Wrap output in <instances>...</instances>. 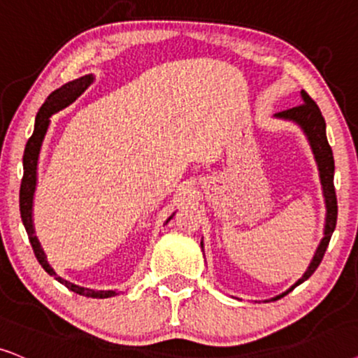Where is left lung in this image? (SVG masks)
Wrapping results in <instances>:
<instances>
[{"label": "left lung", "mask_w": 358, "mask_h": 358, "mask_svg": "<svg viewBox=\"0 0 358 358\" xmlns=\"http://www.w3.org/2000/svg\"><path fill=\"white\" fill-rule=\"evenodd\" d=\"M301 99L303 104H299L296 108L287 109V111L276 113L273 117L283 119V121H292L299 126V129L304 132L306 139L309 142V147H311L314 160L317 164L319 170V180H321L322 187V196H324V204H326V222H324V237L319 242L316 252H314L311 262H309V266L304 271L301 278L298 280L296 283L293 285L292 288H288L287 292H283L278 296L271 298V301H276V299L283 298L285 294H288L294 287L301 285L303 282L311 276L316 268L321 264L324 254H326V249L329 245V241H331L332 232L336 229L337 222V198H336V188H334V157H332V149L327 142L326 136V121H324L321 109L317 108V104L313 101L311 96L301 90ZM201 249H203V241H201Z\"/></svg>", "instance_id": "left-lung-1"}]
</instances>
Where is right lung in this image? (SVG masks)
<instances>
[{"label": "right lung", "instance_id": "obj_1", "mask_svg": "<svg viewBox=\"0 0 358 358\" xmlns=\"http://www.w3.org/2000/svg\"><path fill=\"white\" fill-rule=\"evenodd\" d=\"M93 80H94L93 75H85L82 78H76L73 82L65 83L62 88L55 90V92L52 93L50 96L45 99V103L41 106L39 113H37L36 116L34 132H32V136L29 137V141H27L26 144V149H24V157H22L24 176L21 182V189H19V211H21L22 224L24 227H26L27 236H29V242L32 245V250H34L36 254V259L47 273L50 276H55L57 282L65 285L70 292H73L76 294H82V296H88V298H111L119 294L117 289H99L98 292V289H90V288L80 287V285L70 283L69 280H64L62 276L57 275L55 270L52 268L49 262H47V255L44 249L41 247L39 239H37L34 221H32V208H34V194H36V187H37V165H39L42 142L45 139L47 131H49L52 114L62 111V109L73 103L75 99L93 83ZM173 214L166 219V222L173 217Z\"/></svg>", "mask_w": 358, "mask_h": 358}]
</instances>
